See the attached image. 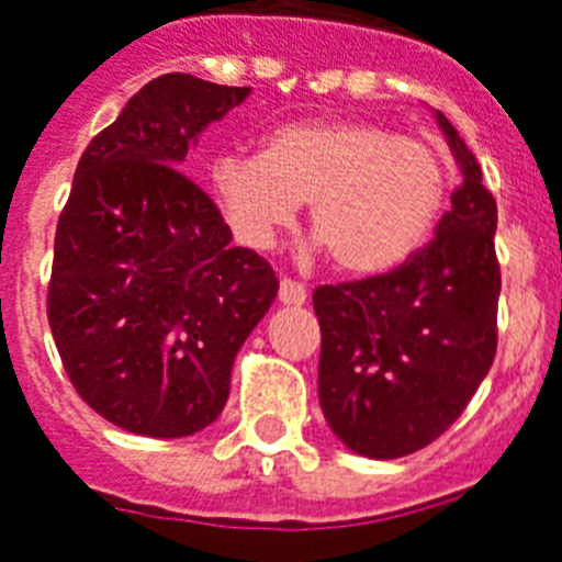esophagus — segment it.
I'll list each match as a JSON object with an SVG mask.
<instances>
[{"label":"esophagus","instance_id":"34e87169","mask_svg":"<svg viewBox=\"0 0 562 562\" xmlns=\"http://www.w3.org/2000/svg\"><path fill=\"white\" fill-rule=\"evenodd\" d=\"M278 301H281L284 307H301V304L307 301V290H304L299 281H292V278H281V286H278Z\"/></svg>","mask_w":562,"mask_h":562}]
</instances>
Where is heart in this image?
<instances>
[{"instance_id": "b5f03b06", "label": "heart", "mask_w": 562, "mask_h": 562, "mask_svg": "<svg viewBox=\"0 0 562 562\" xmlns=\"http://www.w3.org/2000/svg\"><path fill=\"white\" fill-rule=\"evenodd\" d=\"M209 183L247 247H270L310 201L315 247L353 276L393 270L425 244L448 189L434 143L361 120H307L270 132L258 155H224Z\"/></svg>"}]
</instances>
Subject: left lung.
<instances>
[{"label":"left lung","instance_id":"8db88e82","mask_svg":"<svg viewBox=\"0 0 562 562\" xmlns=\"http://www.w3.org/2000/svg\"><path fill=\"white\" fill-rule=\"evenodd\" d=\"M437 123L462 171L437 238L384 276L318 286V402L353 453L398 459L465 411L497 353V203L457 128Z\"/></svg>","mask_w":562,"mask_h":562}]
</instances>
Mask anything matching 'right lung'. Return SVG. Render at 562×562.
Instances as JSON below:
<instances>
[{"instance_id": "add662e5", "label": "right lung", "mask_w": 562, "mask_h": 562, "mask_svg": "<svg viewBox=\"0 0 562 562\" xmlns=\"http://www.w3.org/2000/svg\"><path fill=\"white\" fill-rule=\"evenodd\" d=\"M249 91L164 74L74 171L54 240L50 333L82 402L128 434L209 428L235 356L278 295L270 263L232 247L215 203L180 171L203 128Z\"/></svg>"}]
</instances>
